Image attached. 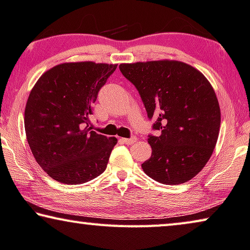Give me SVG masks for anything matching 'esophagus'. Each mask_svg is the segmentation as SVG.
I'll use <instances>...</instances> for the list:
<instances>
[{
    "label": "esophagus",
    "mask_w": 250,
    "mask_h": 250,
    "mask_svg": "<svg viewBox=\"0 0 250 250\" xmlns=\"http://www.w3.org/2000/svg\"><path fill=\"white\" fill-rule=\"evenodd\" d=\"M122 141H124V143H125V145H132V144H135L136 141H137V138H136V137L122 138Z\"/></svg>",
    "instance_id": "1"
}]
</instances>
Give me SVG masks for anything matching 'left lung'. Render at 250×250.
<instances>
[{
	"mask_svg": "<svg viewBox=\"0 0 250 250\" xmlns=\"http://www.w3.org/2000/svg\"><path fill=\"white\" fill-rule=\"evenodd\" d=\"M139 92L152 129L151 156L141 167L166 185L185 183L206 166L217 144L220 106L213 87L194 67L177 61L119 66Z\"/></svg>",
	"mask_w": 250,
	"mask_h": 250,
	"instance_id": "obj_1",
	"label": "left lung"
}]
</instances>
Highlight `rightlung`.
Here are the masks:
<instances>
[{
    "instance_id": "1",
    "label": "right lung",
    "mask_w": 250,
    "mask_h": 250,
    "mask_svg": "<svg viewBox=\"0 0 250 250\" xmlns=\"http://www.w3.org/2000/svg\"><path fill=\"white\" fill-rule=\"evenodd\" d=\"M118 65L64 62L43 73L30 92L24 129L32 155L55 181L81 184L106 168L117 138L88 125L92 104Z\"/></svg>"
}]
</instances>
